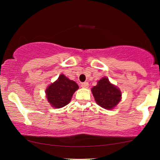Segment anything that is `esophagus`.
I'll use <instances>...</instances> for the list:
<instances>
[{
    "instance_id": "1",
    "label": "esophagus",
    "mask_w": 160,
    "mask_h": 160,
    "mask_svg": "<svg viewBox=\"0 0 160 160\" xmlns=\"http://www.w3.org/2000/svg\"><path fill=\"white\" fill-rule=\"evenodd\" d=\"M89 86V83L88 82H84V83H82V84H81V87H82V88H87Z\"/></svg>"
}]
</instances>
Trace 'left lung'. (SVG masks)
Here are the masks:
<instances>
[{"instance_id":"left-lung-1","label":"left lung","mask_w":160,"mask_h":160,"mask_svg":"<svg viewBox=\"0 0 160 160\" xmlns=\"http://www.w3.org/2000/svg\"><path fill=\"white\" fill-rule=\"evenodd\" d=\"M91 91L96 103L107 110L114 108L122 99L121 90L106 77L98 81L97 85L93 87Z\"/></svg>"}]
</instances>
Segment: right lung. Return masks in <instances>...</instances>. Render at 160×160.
<instances>
[{
    "label": "right lung",
    "instance_id": "1",
    "mask_svg": "<svg viewBox=\"0 0 160 160\" xmlns=\"http://www.w3.org/2000/svg\"><path fill=\"white\" fill-rule=\"evenodd\" d=\"M78 89V84L74 81L62 73L55 82L47 87L46 98L52 107L60 108L71 102L72 96Z\"/></svg>",
    "mask_w": 160,
    "mask_h": 160
}]
</instances>
